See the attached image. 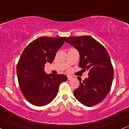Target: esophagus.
Returning <instances> with one entry per match:
<instances>
[{
	"label": "esophagus",
	"instance_id": "34e87169",
	"mask_svg": "<svg viewBox=\"0 0 129 129\" xmlns=\"http://www.w3.org/2000/svg\"><path fill=\"white\" fill-rule=\"evenodd\" d=\"M74 77H75L73 76L69 75V76H68V80H71V79H74Z\"/></svg>",
	"mask_w": 129,
	"mask_h": 129
}]
</instances>
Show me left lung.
Segmentation results:
<instances>
[{"mask_svg": "<svg viewBox=\"0 0 129 129\" xmlns=\"http://www.w3.org/2000/svg\"><path fill=\"white\" fill-rule=\"evenodd\" d=\"M66 43L78 50L79 66L88 70V77L74 91V95L86 106H92L103 101L111 89L114 69L108 52L98 41L90 36L68 37Z\"/></svg>", "mask_w": 129, "mask_h": 129, "instance_id": "8db88e82", "label": "left lung"}]
</instances>
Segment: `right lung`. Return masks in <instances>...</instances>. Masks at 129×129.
Here are the masks:
<instances>
[{
  "mask_svg": "<svg viewBox=\"0 0 129 129\" xmlns=\"http://www.w3.org/2000/svg\"><path fill=\"white\" fill-rule=\"evenodd\" d=\"M66 37H41L27 46L17 66V74L21 92L29 103L43 106L52 102L59 86L67 80L64 74H47V62L52 63Z\"/></svg>",
  "mask_w": 129,
  "mask_h": 129,
  "instance_id": "add662e5",
  "label": "right lung"
}]
</instances>
